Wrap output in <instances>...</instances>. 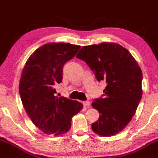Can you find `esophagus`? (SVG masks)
Segmentation results:
<instances>
[{"mask_svg": "<svg viewBox=\"0 0 158 158\" xmlns=\"http://www.w3.org/2000/svg\"><path fill=\"white\" fill-rule=\"evenodd\" d=\"M83 104L84 106H90V102H89V101L83 102Z\"/></svg>", "mask_w": 158, "mask_h": 158, "instance_id": "34e87169", "label": "esophagus"}]
</instances>
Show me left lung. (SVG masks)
Wrapping results in <instances>:
<instances>
[{
  "instance_id": "obj_1",
  "label": "left lung",
  "mask_w": 158,
  "mask_h": 158,
  "mask_svg": "<svg viewBox=\"0 0 158 158\" xmlns=\"http://www.w3.org/2000/svg\"><path fill=\"white\" fill-rule=\"evenodd\" d=\"M77 58L86 62L98 81L107 85L104 98L91 104L100 113L91 124L95 133L110 137L120 133L129 123L142 97L141 69L125 48L114 42L83 46Z\"/></svg>"
}]
</instances>
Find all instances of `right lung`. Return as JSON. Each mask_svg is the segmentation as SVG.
<instances>
[{
    "label": "right lung",
    "mask_w": 158,
    "mask_h": 158,
    "mask_svg": "<svg viewBox=\"0 0 158 158\" xmlns=\"http://www.w3.org/2000/svg\"><path fill=\"white\" fill-rule=\"evenodd\" d=\"M79 45L52 42L36 49L25 63L19 81L22 104L33 123L47 135H63L70 130L73 116L83 108L76 100L56 96L65 62L75 56Z\"/></svg>",
    "instance_id": "1"
}]
</instances>
